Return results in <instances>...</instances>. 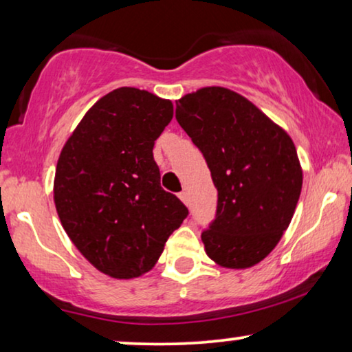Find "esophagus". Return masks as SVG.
I'll return each mask as SVG.
<instances>
[{
	"instance_id": "esophagus-1",
	"label": "esophagus",
	"mask_w": 352,
	"mask_h": 352,
	"mask_svg": "<svg viewBox=\"0 0 352 352\" xmlns=\"http://www.w3.org/2000/svg\"><path fill=\"white\" fill-rule=\"evenodd\" d=\"M179 199L184 201L186 205H189V197H187V192L186 190H182V192H179Z\"/></svg>"
}]
</instances>
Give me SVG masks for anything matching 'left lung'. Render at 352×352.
Returning <instances> with one entry per match:
<instances>
[{
  "label": "left lung",
  "mask_w": 352,
  "mask_h": 352,
  "mask_svg": "<svg viewBox=\"0 0 352 352\" xmlns=\"http://www.w3.org/2000/svg\"><path fill=\"white\" fill-rule=\"evenodd\" d=\"M176 120L218 189L214 219L201 232L206 254L223 267L254 266L282 239L300 199L295 144L248 99L219 86L176 100Z\"/></svg>",
  "instance_id": "1"
}]
</instances>
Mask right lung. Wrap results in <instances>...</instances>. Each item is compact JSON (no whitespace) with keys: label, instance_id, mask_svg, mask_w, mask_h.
<instances>
[{"label":"right lung","instance_id":"add662e5","mask_svg":"<svg viewBox=\"0 0 352 352\" xmlns=\"http://www.w3.org/2000/svg\"><path fill=\"white\" fill-rule=\"evenodd\" d=\"M171 118V100L118 88L88 110L60 152L57 214L80 253L110 277L151 271L189 214L163 190L153 160V144Z\"/></svg>","mask_w":352,"mask_h":352}]
</instances>
